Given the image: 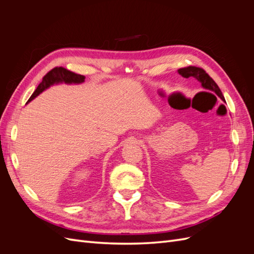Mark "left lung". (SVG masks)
Segmentation results:
<instances>
[{
	"instance_id": "8db88e82",
	"label": "left lung",
	"mask_w": 254,
	"mask_h": 254,
	"mask_svg": "<svg viewBox=\"0 0 254 254\" xmlns=\"http://www.w3.org/2000/svg\"><path fill=\"white\" fill-rule=\"evenodd\" d=\"M178 72L180 75H182L183 77L186 78H189V77L196 78L198 81L201 82V86L204 89L215 92V93L222 99V101H225L224 95H222L220 89L217 86V83L213 80V78L203 70V68L194 66V65H190L187 67L179 68Z\"/></svg>"
}]
</instances>
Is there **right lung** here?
I'll return each instance as SVG.
<instances>
[{
  "label": "right lung",
  "mask_w": 254,
  "mask_h": 254,
  "mask_svg": "<svg viewBox=\"0 0 254 254\" xmlns=\"http://www.w3.org/2000/svg\"><path fill=\"white\" fill-rule=\"evenodd\" d=\"M83 80H84L83 75L76 74L74 72L68 71L63 66H56L52 68L50 72H48L44 75L42 81L40 82L39 86L37 87L33 95L29 97L28 102L32 101V99H34L36 96L39 95L41 92H43L45 89H48L54 83H58L63 81L65 83H80V82H83Z\"/></svg>",
  "instance_id": "add662e5"
}]
</instances>
